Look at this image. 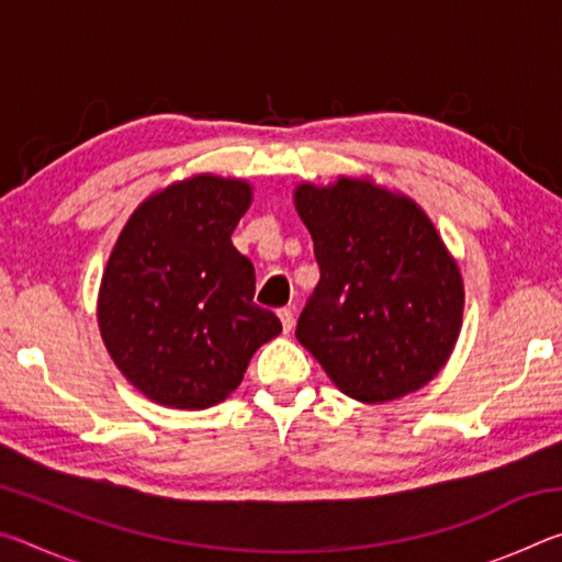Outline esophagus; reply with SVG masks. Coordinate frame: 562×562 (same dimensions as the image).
Masks as SVG:
<instances>
[{"instance_id":"esophagus-1","label":"esophagus","mask_w":562,"mask_h":562,"mask_svg":"<svg viewBox=\"0 0 562 562\" xmlns=\"http://www.w3.org/2000/svg\"><path fill=\"white\" fill-rule=\"evenodd\" d=\"M278 317H280V322H282V329H284V331H292V327H294V315H292V310H290V307H282V310H278Z\"/></svg>"}]
</instances>
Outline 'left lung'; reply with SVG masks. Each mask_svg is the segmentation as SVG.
<instances>
[{"label": "left lung", "instance_id": "8db88e82", "mask_svg": "<svg viewBox=\"0 0 562 562\" xmlns=\"http://www.w3.org/2000/svg\"><path fill=\"white\" fill-rule=\"evenodd\" d=\"M294 207L319 265L300 345L357 402H394L429 384L463 319L459 265L429 215L367 178L302 183Z\"/></svg>", "mask_w": 562, "mask_h": 562}]
</instances>
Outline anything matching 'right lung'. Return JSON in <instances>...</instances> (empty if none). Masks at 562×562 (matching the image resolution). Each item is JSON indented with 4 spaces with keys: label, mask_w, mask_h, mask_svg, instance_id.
I'll return each instance as SVG.
<instances>
[{
    "label": "right lung",
    "mask_w": 562,
    "mask_h": 562,
    "mask_svg": "<svg viewBox=\"0 0 562 562\" xmlns=\"http://www.w3.org/2000/svg\"><path fill=\"white\" fill-rule=\"evenodd\" d=\"M250 201L245 180L193 176L146 198L113 245L99 329L121 374L150 402H223L255 351L282 331L252 302L255 268L231 240Z\"/></svg>",
    "instance_id": "add662e5"
}]
</instances>
